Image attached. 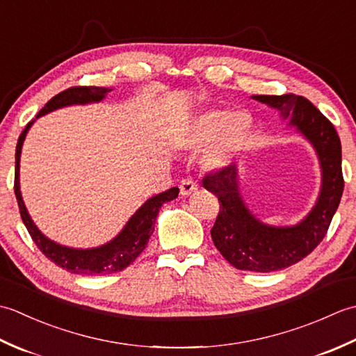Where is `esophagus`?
Returning a JSON list of instances; mask_svg holds the SVG:
<instances>
[{
	"label": "esophagus",
	"mask_w": 356,
	"mask_h": 356,
	"mask_svg": "<svg viewBox=\"0 0 356 356\" xmlns=\"http://www.w3.org/2000/svg\"><path fill=\"white\" fill-rule=\"evenodd\" d=\"M195 190H197V184L193 179H184L182 184H180V194L182 195H190Z\"/></svg>",
	"instance_id": "34e87169"
}]
</instances>
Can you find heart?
I'll list each match as a JSON object with an SVG mask.
<instances>
[{"instance_id": "b5f03b06", "label": "heart", "mask_w": 356, "mask_h": 356, "mask_svg": "<svg viewBox=\"0 0 356 356\" xmlns=\"http://www.w3.org/2000/svg\"><path fill=\"white\" fill-rule=\"evenodd\" d=\"M249 128V119L241 113L211 110L195 120L188 143L194 149H203L213 143L207 153V163L211 168H220L243 149Z\"/></svg>"}]
</instances>
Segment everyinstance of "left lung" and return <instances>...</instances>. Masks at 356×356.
<instances>
[{"label":"left lung","instance_id":"8db88e82","mask_svg":"<svg viewBox=\"0 0 356 356\" xmlns=\"http://www.w3.org/2000/svg\"><path fill=\"white\" fill-rule=\"evenodd\" d=\"M252 99L277 108L289 125L312 143L320 159L321 190L303 220L293 226H269L255 218L241 200L236 165L203 177V186L216 194L220 211L211 229L216 248L234 268L272 272L292 266L321 243L341 200L344 179L341 142L330 120L303 96L257 95Z\"/></svg>","mask_w":356,"mask_h":356}]
</instances>
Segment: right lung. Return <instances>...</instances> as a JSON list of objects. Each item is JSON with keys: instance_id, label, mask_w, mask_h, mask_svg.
Wrapping results in <instances>:
<instances>
[{"instance_id": "right-lung-1", "label": "right lung", "mask_w": 356, "mask_h": 356, "mask_svg": "<svg viewBox=\"0 0 356 356\" xmlns=\"http://www.w3.org/2000/svg\"><path fill=\"white\" fill-rule=\"evenodd\" d=\"M111 92V88L104 87H72L67 88L44 105L41 111L36 115V119L47 115V113L67 107V105H76V104H90V102H99L102 101L107 93ZM32 122H29L24 128V131L19 134V139L17 143V153H15V195H17L19 214L22 222H24L26 228L30 234V237L40 248V251L51 260L56 266L63 268L65 270L72 272V274L79 275H107L120 272L127 266L138 259L140 252L148 245V240L151 234L154 231L156 217L159 214V209L165 202L174 200L179 194V188H170L168 191H163L153 197L148 199L143 205L136 211L131 216L130 220L127 222L124 229L120 231L118 236L108 243H105L99 248H90V249H74L69 246H63L47 238L44 234L36 228L32 218H30L24 202L21 197L19 191V159H21V148L22 142L26 139V134L29 128L32 127Z\"/></svg>"}]
</instances>
